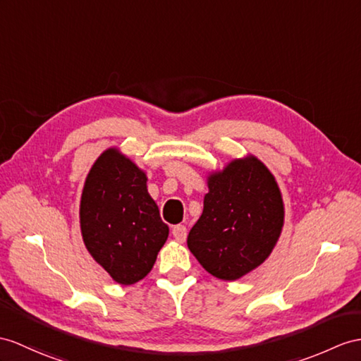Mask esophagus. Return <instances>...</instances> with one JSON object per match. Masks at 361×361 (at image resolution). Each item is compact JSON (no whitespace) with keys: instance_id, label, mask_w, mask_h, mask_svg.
<instances>
[{"instance_id":"obj_1","label":"esophagus","mask_w":361,"mask_h":361,"mask_svg":"<svg viewBox=\"0 0 361 361\" xmlns=\"http://www.w3.org/2000/svg\"><path fill=\"white\" fill-rule=\"evenodd\" d=\"M171 234L176 240L179 242H183L187 239V228L183 225H174L173 230H171Z\"/></svg>"}]
</instances>
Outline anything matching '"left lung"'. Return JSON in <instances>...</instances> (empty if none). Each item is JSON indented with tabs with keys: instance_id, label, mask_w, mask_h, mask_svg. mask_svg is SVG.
Listing matches in <instances>:
<instances>
[{
	"instance_id": "8db88e82",
	"label": "left lung",
	"mask_w": 361,
	"mask_h": 361,
	"mask_svg": "<svg viewBox=\"0 0 361 361\" xmlns=\"http://www.w3.org/2000/svg\"><path fill=\"white\" fill-rule=\"evenodd\" d=\"M204 211L188 248L209 274L237 280L265 262L283 226L274 176L256 157L237 159L209 176Z\"/></svg>"
}]
</instances>
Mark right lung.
<instances>
[{
    "mask_svg": "<svg viewBox=\"0 0 361 361\" xmlns=\"http://www.w3.org/2000/svg\"><path fill=\"white\" fill-rule=\"evenodd\" d=\"M79 217L87 250L121 285L144 279L169 237L145 173L114 148L87 176Z\"/></svg>",
    "mask_w": 361,
    "mask_h": 361,
    "instance_id": "1",
    "label": "right lung"
}]
</instances>
